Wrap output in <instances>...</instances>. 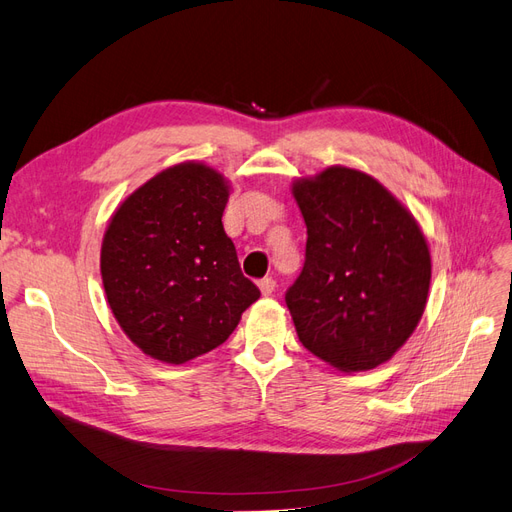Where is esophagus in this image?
<instances>
[{
    "mask_svg": "<svg viewBox=\"0 0 512 512\" xmlns=\"http://www.w3.org/2000/svg\"><path fill=\"white\" fill-rule=\"evenodd\" d=\"M260 292L265 294V297H271V294L275 292V280L273 277H265V280H260Z\"/></svg>",
    "mask_w": 512,
    "mask_h": 512,
    "instance_id": "esophagus-1",
    "label": "esophagus"
}]
</instances>
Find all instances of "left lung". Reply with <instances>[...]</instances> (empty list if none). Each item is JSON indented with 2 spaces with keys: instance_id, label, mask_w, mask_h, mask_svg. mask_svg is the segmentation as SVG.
<instances>
[{
  "instance_id": "8db88e82",
  "label": "left lung",
  "mask_w": 512,
  "mask_h": 512,
  "mask_svg": "<svg viewBox=\"0 0 512 512\" xmlns=\"http://www.w3.org/2000/svg\"><path fill=\"white\" fill-rule=\"evenodd\" d=\"M292 194L307 226L286 305L301 344L342 371L374 369L406 344L427 303L431 258L412 213L361 170L331 166Z\"/></svg>"
}]
</instances>
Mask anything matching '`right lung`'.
<instances>
[{
    "mask_svg": "<svg viewBox=\"0 0 512 512\" xmlns=\"http://www.w3.org/2000/svg\"><path fill=\"white\" fill-rule=\"evenodd\" d=\"M224 177L205 164L162 170L123 200L100 254L108 305L151 359L181 365L224 344L258 286L224 232Z\"/></svg>",
    "mask_w": 512,
    "mask_h": 512,
    "instance_id": "obj_1",
    "label": "right lung"
}]
</instances>
